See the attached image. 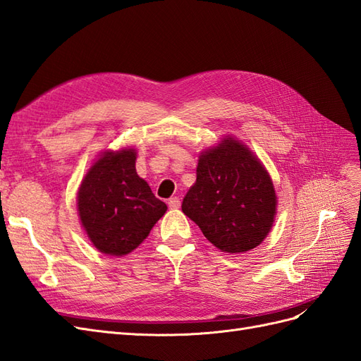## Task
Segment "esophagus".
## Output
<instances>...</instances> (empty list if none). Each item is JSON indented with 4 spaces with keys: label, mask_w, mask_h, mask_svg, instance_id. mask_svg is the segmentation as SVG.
Returning <instances> with one entry per match:
<instances>
[{
    "label": "esophagus",
    "mask_w": 361,
    "mask_h": 361,
    "mask_svg": "<svg viewBox=\"0 0 361 361\" xmlns=\"http://www.w3.org/2000/svg\"><path fill=\"white\" fill-rule=\"evenodd\" d=\"M180 198L178 197H173V198H171L169 201H168V205L171 209H178L180 207Z\"/></svg>",
    "instance_id": "1"
}]
</instances>
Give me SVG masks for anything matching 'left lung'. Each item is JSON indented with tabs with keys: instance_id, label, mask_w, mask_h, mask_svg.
I'll list each match as a JSON object with an SVG mask.
<instances>
[{
	"instance_id": "obj_1",
	"label": "left lung",
	"mask_w": 361,
	"mask_h": 361,
	"mask_svg": "<svg viewBox=\"0 0 361 361\" xmlns=\"http://www.w3.org/2000/svg\"><path fill=\"white\" fill-rule=\"evenodd\" d=\"M181 209L216 248L235 254L259 246L271 231L276 197L260 160L226 137L200 156L197 183Z\"/></svg>"
}]
</instances>
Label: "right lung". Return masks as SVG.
Returning <instances> with one entry per match:
<instances>
[{"instance_id": "1", "label": "right lung", "mask_w": 361, "mask_h": 361, "mask_svg": "<svg viewBox=\"0 0 361 361\" xmlns=\"http://www.w3.org/2000/svg\"><path fill=\"white\" fill-rule=\"evenodd\" d=\"M77 201L89 239L109 255L137 248L168 209L137 175L135 149L99 157L81 183Z\"/></svg>"}]
</instances>
